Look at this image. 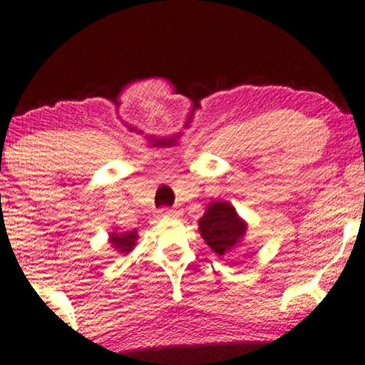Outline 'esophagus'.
Segmentation results:
<instances>
[{"label": "esophagus", "mask_w": 365, "mask_h": 365, "mask_svg": "<svg viewBox=\"0 0 365 365\" xmlns=\"http://www.w3.org/2000/svg\"><path fill=\"white\" fill-rule=\"evenodd\" d=\"M178 215H180V212L177 211V209H171V207H163L161 209V216L168 217V216H178Z\"/></svg>", "instance_id": "34e87169"}]
</instances>
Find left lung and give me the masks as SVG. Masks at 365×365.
<instances>
[{
    "mask_svg": "<svg viewBox=\"0 0 365 365\" xmlns=\"http://www.w3.org/2000/svg\"><path fill=\"white\" fill-rule=\"evenodd\" d=\"M199 232L217 255H225L240 244L247 232L245 221L238 217L228 202H212L199 220Z\"/></svg>",
    "mask_w": 365,
    "mask_h": 365,
    "instance_id": "1",
    "label": "left lung"
}]
</instances>
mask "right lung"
Listing matches in <instances>:
<instances>
[{"instance_id": "add662e5", "label": "right lung", "mask_w": 365, "mask_h": 365, "mask_svg": "<svg viewBox=\"0 0 365 365\" xmlns=\"http://www.w3.org/2000/svg\"><path fill=\"white\" fill-rule=\"evenodd\" d=\"M137 230H132V232H125V233H111L110 242L111 245L115 247L118 252H130V250L135 247V240H137Z\"/></svg>"}]
</instances>
